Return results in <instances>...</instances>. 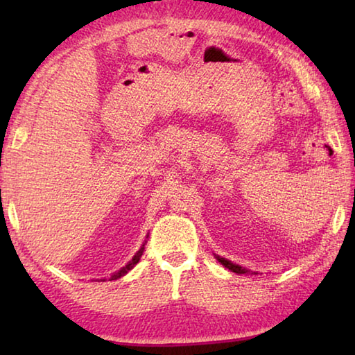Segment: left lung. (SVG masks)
Returning a JSON list of instances; mask_svg holds the SVG:
<instances>
[{"label":"left lung","mask_w":355,"mask_h":355,"mask_svg":"<svg viewBox=\"0 0 355 355\" xmlns=\"http://www.w3.org/2000/svg\"><path fill=\"white\" fill-rule=\"evenodd\" d=\"M214 257H216V260H218L222 264V266H225L227 269H230L232 272H236V274H258L255 271H250V269H248V268L239 266V264H236V263H232L230 260H227V258H224V257H219V255H216V254H214Z\"/></svg>","instance_id":"left-lung-1"}]
</instances>
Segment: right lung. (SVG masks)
<instances>
[{"instance_id": "1", "label": "right lung", "mask_w": 355, "mask_h": 355, "mask_svg": "<svg viewBox=\"0 0 355 355\" xmlns=\"http://www.w3.org/2000/svg\"><path fill=\"white\" fill-rule=\"evenodd\" d=\"M147 238H148V235H147ZM146 243L147 241H144L142 243V245H141V249L139 250H137L136 252V254H135V257L133 258H131V260L127 263V264H125V266L123 268H120L119 269V271H116V272H114L112 275H111V277H110V280H117V279H120V277H123V275L125 274H128V271H131V269H133L135 266H136V264L137 263H139V260H141V257H142V254H144V245H146ZM98 282H105L106 279H97Z\"/></svg>"}]
</instances>
